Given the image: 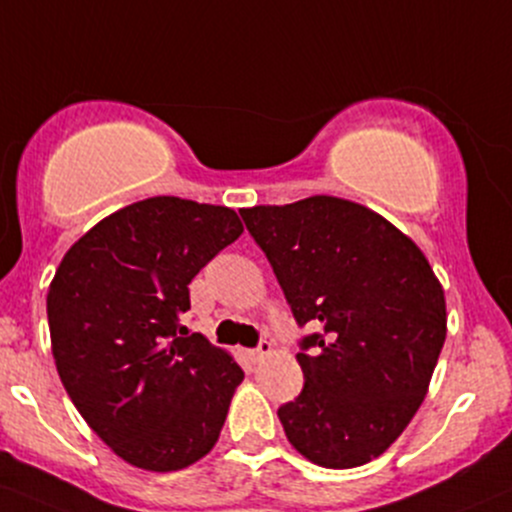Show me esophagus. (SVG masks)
<instances>
[{
  "label": "esophagus",
  "mask_w": 512,
  "mask_h": 512,
  "mask_svg": "<svg viewBox=\"0 0 512 512\" xmlns=\"http://www.w3.org/2000/svg\"><path fill=\"white\" fill-rule=\"evenodd\" d=\"M272 352H274L272 342H269V340H262V342H260V345H257V347H255V350H252V352H250V355H252V359H255V362H262V359H265V357H269V355H272Z\"/></svg>",
  "instance_id": "1"
}]
</instances>
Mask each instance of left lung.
Here are the masks:
<instances>
[{"mask_svg":"<svg viewBox=\"0 0 512 512\" xmlns=\"http://www.w3.org/2000/svg\"><path fill=\"white\" fill-rule=\"evenodd\" d=\"M299 325L303 391L277 415L308 462L352 469L398 440L447 335L440 279L384 216L338 196L240 209Z\"/></svg>","mask_w":512,"mask_h":512,"instance_id":"obj_1","label":"left lung"}]
</instances>
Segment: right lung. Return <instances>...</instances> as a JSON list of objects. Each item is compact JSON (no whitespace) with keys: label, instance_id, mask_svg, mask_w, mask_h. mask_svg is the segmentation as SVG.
<instances>
[{"label":"right lung","instance_id":"add662e5","mask_svg":"<svg viewBox=\"0 0 512 512\" xmlns=\"http://www.w3.org/2000/svg\"><path fill=\"white\" fill-rule=\"evenodd\" d=\"M243 233L228 206L153 196L119 209L65 252L48 289L67 396L123 462L187 469L211 452L243 369L184 335L189 282Z\"/></svg>","mask_w":512,"mask_h":512}]
</instances>
